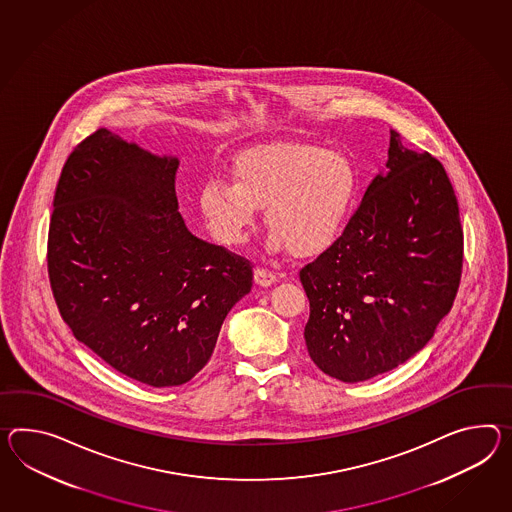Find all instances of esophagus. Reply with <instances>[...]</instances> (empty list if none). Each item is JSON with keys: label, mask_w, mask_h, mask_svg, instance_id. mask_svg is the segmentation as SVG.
I'll return each instance as SVG.
<instances>
[{"label": "esophagus", "mask_w": 512, "mask_h": 512, "mask_svg": "<svg viewBox=\"0 0 512 512\" xmlns=\"http://www.w3.org/2000/svg\"><path fill=\"white\" fill-rule=\"evenodd\" d=\"M277 281V275L264 270V268H255V283L261 287H270Z\"/></svg>", "instance_id": "obj_1"}]
</instances>
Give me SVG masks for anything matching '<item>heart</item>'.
<instances>
[{
  "mask_svg": "<svg viewBox=\"0 0 512 512\" xmlns=\"http://www.w3.org/2000/svg\"><path fill=\"white\" fill-rule=\"evenodd\" d=\"M235 183L211 175L200 190V211L214 237L240 246L266 207L268 250L292 248L314 257L337 244L359 192V174L346 155L316 144H268L233 164Z\"/></svg>",
  "mask_w": 512,
  "mask_h": 512,
  "instance_id": "obj_1",
  "label": "heart"
}]
</instances>
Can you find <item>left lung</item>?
Instances as JSON below:
<instances>
[{"mask_svg": "<svg viewBox=\"0 0 512 512\" xmlns=\"http://www.w3.org/2000/svg\"><path fill=\"white\" fill-rule=\"evenodd\" d=\"M462 272L459 205L444 166L390 129L375 175L342 237L301 268L312 362L359 383L409 361L451 311Z\"/></svg>", "mask_w": 512, "mask_h": 512, "instance_id": "8db88e82", "label": "left lung"}]
</instances>
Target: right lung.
<instances>
[{
	"instance_id": "right-lung-1",
	"label": "right lung",
	"mask_w": 512,
	"mask_h": 512,
	"mask_svg": "<svg viewBox=\"0 0 512 512\" xmlns=\"http://www.w3.org/2000/svg\"><path fill=\"white\" fill-rule=\"evenodd\" d=\"M179 159L98 129L64 164L48 272L74 337L150 387H177L211 359L251 264L192 235L179 212Z\"/></svg>"
}]
</instances>
